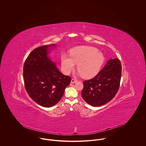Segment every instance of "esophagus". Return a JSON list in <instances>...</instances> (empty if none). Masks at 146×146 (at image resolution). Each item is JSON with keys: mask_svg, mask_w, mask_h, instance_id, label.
I'll return each instance as SVG.
<instances>
[{"mask_svg": "<svg viewBox=\"0 0 146 146\" xmlns=\"http://www.w3.org/2000/svg\"><path fill=\"white\" fill-rule=\"evenodd\" d=\"M77 82V80L76 79H71V83H76Z\"/></svg>", "mask_w": 146, "mask_h": 146, "instance_id": "esophagus-1", "label": "esophagus"}]
</instances>
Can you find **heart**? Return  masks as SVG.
Returning a JSON list of instances; mask_svg holds the SVG:
<instances>
[{
	"label": "heart",
	"mask_w": 146,
	"mask_h": 146,
	"mask_svg": "<svg viewBox=\"0 0 146 146\" xmlns=\"http://www.w3.org/2000/svg\"><path fill=\"white\" fill-rule=\"evenodd\" d=\"M70 58L66 54L61 55L63 71L69 74L77 64L79 74L84 78H91L98 73L105 60L104 55L96 48L90 46H79L71 50Z\"/></svg>",
	"instance_id": "1"
}]
</instances>
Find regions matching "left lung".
I'll list each match as a JSON object with an SVG mask.
<instances>
[{
	"instance_id": "1",
	"label": "left lung",
	"mask_w": 146,
	"mask_h": 146,
	"mask_svg": "<svg viewBox=\"0 0 146 146\" xmlns=\"http://www.w3.org/2000/svg\"><path fill=\"white\" fill-rule=\"evenodd\" d=\"M121 71L118 58L109 60L96 76L83 82L84 100L93 106H102L111 100L119 88Z\"/></svg>"
}]
</instances>
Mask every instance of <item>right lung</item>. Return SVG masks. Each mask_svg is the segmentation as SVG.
Listing matches in <instances>:
<instances>
[{
  "instance_id": "obj_1",
  "label": "right lung",
  "mask_w": 146,
  "mask_h": 146,
  "mask_svg": "<svg viewBox=\"0 0 146 146\" xmlns=\"http://www.w3.org/2000/svg\"><path fill=\"white\" fill-rule=\"evenodd\" d=\"M50 46L34 49L26 59L23 67L25 90L38 105L49 108L56 104L63 96L71 78L62 74L48 56Z\"/></svg>"
}]
</instances>
